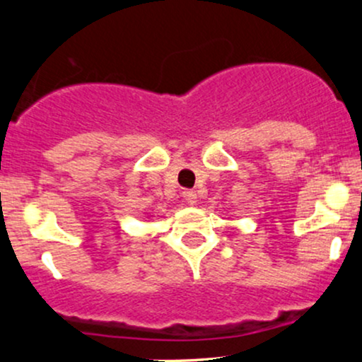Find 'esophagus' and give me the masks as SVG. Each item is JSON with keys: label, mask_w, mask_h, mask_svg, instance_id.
<instances>
[{"label": "esophagus", "mask_w": 362, "mask_h": 362, "mask_svg": "<svg viewBox=\"0 0 362 362\" xmlns=\"http://www.w3.org/2000/svg\"><path fill=\"white\" fill-rule=\"evenodd\" d=\"M184 199L187 201V204H195L197 202V192L195 190H184Z\"/></svg>", "instance_id": "1"}]
</instances>
